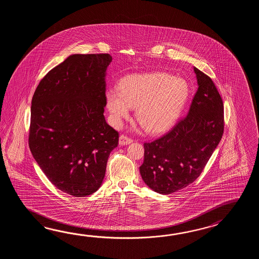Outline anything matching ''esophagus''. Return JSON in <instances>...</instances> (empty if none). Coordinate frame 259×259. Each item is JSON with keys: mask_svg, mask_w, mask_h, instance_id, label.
<instances>
[{"mask_svg": "<svg viewBox=\"0 0 259 259\" xmlns=\"http://www.w3.org/2000/svg\"><path fill=\"white\" fill-rule=\"evenodd\" d=\"M132 142H133L132 139L127 137L126 135H121V136L119 137V144H120V145H127V144L132 143Z\"/></svg>", "mask_w": 259, "mask_h": 259, "instance_id": "34e87169", "label": "esophagus"}]
</instances>
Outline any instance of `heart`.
Here are the masks:
<instances>
[{"label":"heart","mask_w":259,"mask_h":259,"mask_svg":"<svg viewBox=\"0 0 259 259\" xmlns=\"http://www.w3.org/2000/svg\"><path fill=\"white\" fill-rule=\"evenodd\" d=\"M189 95L184 79L164 73L134 74L124 77L118 91L106 94L113 124L118 127L136 107V119L146 132L157 134L170 128L181 116Z\"/></svg>","instance_id":"b5f03b06"}]
</instances>
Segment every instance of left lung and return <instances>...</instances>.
<instances>
[{"label": "left lung", "instance_id": "obj_1", "mask_svg": "<svg viewBox=\"0 0 259 259\" xmlns=\"http://www.w3.org/2000/svg\"><path fill=\"white\" fill-rule=\"evenodd\" d=\"M198 89L187 116L152 143H145L140 166L143 182L156 193L187 187L202 173L223 135L224 107L213 80L193 67Z\"/></svg>", "mask_w": 259, "mask_h": 259}]
</instances>
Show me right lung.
<instances>
[{
    "mask_svg": "<svg viewBox=\"0 0 259 259\" xmlns=\"http://www.w3.org/2000/svg\"><path fill=\"white\" fill-rule=\"evenodd\" d=\"M108 54L71 55L40 80L31 102L28 144L55 187L76 197L102 185L118 132L105 121Z\"/></svg>",
    "mask_w": 259,
    "mask_h": 259,
    "instance_id": "right-lung-1",
    "label": "right lung"
}]
</instances>
